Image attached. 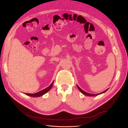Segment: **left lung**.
I'll list each match as a JSON object with an SVG mask.
<instances>
[{
    "instance_id": "8db88e82",
    "label": "left lung",
    "mask_w": 128,
    "mask_h": 128,
    "mask_svg": "<svg viewBox=\"0 0 128 128\" xmlns=\"http://www.w3.org/2000/svg\"><path fill=\"white\" fill-rule=\"evenodd\" d=\"M77 86H78V89H79V90H80V91L81 92L82 94H84V95L88 96H98V95H99V94H103V93L107 91V90H108V89H106V90H105V91L102 92H100V94H89V93H88V92H86L84 91V90H82L78 85H77Z\"/></svg>"
}]
</instances>
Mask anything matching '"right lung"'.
I'll use <instances>...</instances> for the list:
<instances>
[{"label": "right lung", "instance_id": "1", "mask_svg": "<svg viewBox=\"0 0 128 128\" xmlns=\"http://www.w3.org/2000/svg\"><path fill=\"white\" fill-rule=\"evenodd\" d=\"M54 81H53L52 83L51 84L50 86H49L47 88H45L44 90H41V91H40V92H38L35 93V94H28V93H26L25 94H26V95H28V96H31L32 97H40V96H42V95H44V94L47 93L48 92H49V90L51 89L52 86L53 85V84H54Z\"/></svg>", "mask_w": 128, "mask_h": 128}]
</instances>
